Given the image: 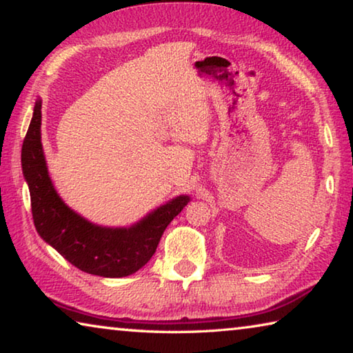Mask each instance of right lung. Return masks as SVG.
Masks as SVG:
<instances>
[{
  "label": "right lung",
  "instance_id": "1",
  "mask_svg": "<svg viewBox=\"0 0 353 353\" xmlns=\"http://www.w3.org/2000/svg\"><path fill=\"white\" fill-rule=\"evenodd\" d=\"M40 126L41 103L37 101L23 141L21 166L39 235L83 272L101 277H126L139 271L151 260L166 227L188 204V196L172 199L129 229L93 225L70 210L52 187L41 149Z\"/></svg>",
  "mask_w": 353,
  "mask_h": 353
}]
</instances>
